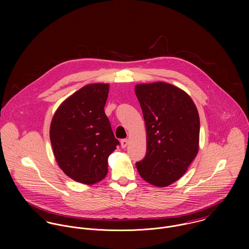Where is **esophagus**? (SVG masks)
<instances>
[{
	"instance_id": "obj_1",
	"label": "esophagus",
	"mask_w": 249,
	"mask_h": 249,
	"mask_svg": "<svg viewBox=\"0 0 249 249\" xmlns=\"http://www.w3.org/2000/svg\"><path fill=\"white\" fill-rule=\"evenodd\" d=\"M128 140L127 139H124V140H122L121 141V146L123 147V148H124V147H126L127 146V144H128Z\"/></svg>"
}]
</instances>
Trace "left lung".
Returning a JSON list of instances; mask_svg holds the SVG:
<instances>
[{
  "label": "left lung",
  "mask_w": 249,
  "mask_h": 249,
  "mask_svg": "<svg viewBox=\"0 0 249 249\" xmlns=\"http://www.w3.org/2000/svg\"><path fill=\"white\" fill-rule=\"evenodd\" d=\"M146 129V154L136 163L141 178L163 188L182 178L199 147V116L191 97L157 81L135 85Z\"/></svg>",
  "instance_id": "left-lung-1"
}]
</instances>
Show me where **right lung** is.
Returning <instances> with one entry per match:
<instances>
[{
    "instance_id": "right-lung-1",
    "label": "right lung",
    "mask_w": 249,
    "mask_h": 249,
    "mask_svg": "<svg viewBox=\"0 0 249 249\" xmlns=\"http://www.w3.org/2000/svg\"><path fill=\"white\" fill-rule=\"evenodd\" d=\"M108 92V83L83 86L58 107L50 126L57 165L85 185L107 177L108 157L119 144L105 113Z\"/></svg>"
}]
</instances>
